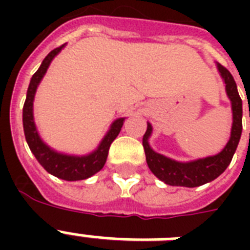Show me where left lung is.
<instances>
[{
	"label": "left lung",
	"mask_w": 250,
	"mask_h": 250,
	"mask_svg": "<svg viewBox=\"0 0 250 250\" xmlns=\"http://www.w3.org/2000/svg\"><path fill=\"white\" fill-rule=\"evenodd\" d=\"M218 68H219L222 78L225 79L226 90L232 102L233 113L231 139L219 154L188 162V164H182V162H176L167 157L161 156L150 149L148 144V137L152 132V125H148L146 132L143 136V146H144L149 168L157 178L168 186L189 187V188L202 186L218 178L232 161L237 144L240 141L241 131H243V101L239 96L236 83L231 72L222 64H218Z\"/></svg>",
	"instance_id": "8db88e82"
}]
</instances>
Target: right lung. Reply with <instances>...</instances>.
<instances>
[{
    "instance_id": "right-lung-1",
    "label": "right lung",
    "mask_w": 250,
    "mask_h": 250,
    "mask_svg": "<svg viewBox=\"0 0 250 250\" xmlns=\"http://www.w3.org/2000/svg\"><path fill=\"white\" fill-rule=\"evenodd\" d=\"M64 45H61L58 48L53 49L52 52L49 53L48 56L45 57L42 61L40 68L33 74L31 83H29L28 90H27V97H25L24 106H23V127H24V135L25 140L28 143L29 149L36 157V160L40 162V165L44 167L45 170L50 172L52 175L57 178L63 179V180H83V179L89 178L92 175L101 170L107 158V153L111 143L115 140L118 133L121 132L122 125L125 118L117 119L114 122L111 128L102 140L98 149L93 152L89 156L85 157H71L60 154L48 148L46 145L41 141V139L37 135L36 127L33 123V114H32V106H33V97H35V92L36 88L42 79V76L48 70L49 64L52 62L54 57L61 52V49L63 48Z\"/></svg>"
}]
</instances>
